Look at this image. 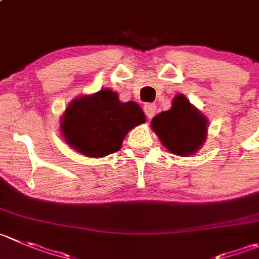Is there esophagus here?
I'll return each mask as SVG.
<instances>
[{"label":"esophagus","mask_w":259,"mask_h":259,"mask_svg":"<svg viewBox=\"0 0 259 259\" xmlns=\"http://www.w3.org/2000/svg\"><path fill=\"white\" fill-rule=\"evenodd\" d=\"M143 109H144V112L145 115H147L148 119H152V117L155 115V110H157L155 109L154 104H145Z\"/></svg>","instance_id":"34e87169"}]
</instances>
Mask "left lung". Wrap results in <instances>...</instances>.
<instances>
[{
	"label": "left lung",
	"mask_w": 259,
	"mask_h": 259,
	"mask_svg": "<svg viewBox=\"0 0 259 259\" xmlns=\"http://www.w3.org/2000/svg\"><path fill=\"white\" fill-rule=\"evenodd\" d=\"M150 125L163 145L176 155L195 154L207 137V119L185 95H177L172 107L153 117Z\"/></svg>",
	"instance_id": "left-lung-1"
}]
</instances>
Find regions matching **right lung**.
<instances>
[{"mask_svg": "<svg viewBox=\"0 0 259 259\" xmlns=\"http://www.w3.org/2000/svg\"><path fill=\"white\" fill-rule=\"evenodd\" d=\"M144 121L137 102H121L116 92L105 89L74 99L60 119V129L77 152L102 158L120 150L127 132Z\"/></svg>", "mask_w": 259, "mask_h": 259, "instance_id": "add662e5", "label": "right lung"}]
</instances>
